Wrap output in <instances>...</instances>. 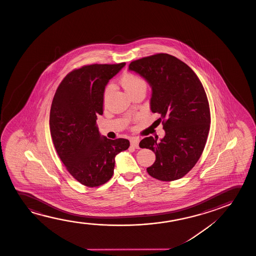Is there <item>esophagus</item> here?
Masks as SVG:
<instances>
[{
	"label": "esophagus",
	"mask_w": 256,
	"mask_h": 256,
	"mask_svg": "<svg viewBox=\"0 0 256 256\" xmlns=\"http://www.w3.org/2000/svg\"><path fill=\"white\" fill-rule=\"evenodd\" d=\"M139 142L140 140L136 138V137H133V138H131L130 139V144H131V146H133L134 148H139Z\"/></svg>",
	"instance_id": "34e87169"
}]
</instances>
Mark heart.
<instances>
[{
  "instance_id": "heart-1",
  "label": "heart",
  "mask_w": 256,
  "mask_h": 256,
  "mask_svg": "<svg viewBox=\"0 0 256 256\" xmlns=\"http://www.w3.org/2000/svg\"><path fill=\"white\" fill-rule=\"evenodd\" d=\"M120 82L126 94L130 96H132L134 94H136L140 90L146 91V88H147V82L145 81V80L136 74H125L122 75V77L120 78ZM111 91H112L111 86H108V88H106L105 92H104V100H106Z\"/></svg>"
}]
</instances>
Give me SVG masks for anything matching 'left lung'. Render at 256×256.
Listing matches in <instances>:
<instances>
[{
  "mask_svg": "<svg viewBox=\"0 0 256 256\" xmlns=\"http://www.w3.org/2000/svg\"><path fill=\"white\" fill-rule=\"evenodd\" d=\"M128 70L139 74L151 88L150 110L158 112L165 131L164 138L140 140L156 162L147 172L154 178H182L198 161L210 130L206 94L195 72L176 56L159 53L131 62Z\"/></svg>",
  "mask_w": 256,
  "mask_h": 256,
  "instance_id": "obj_1",
  "label": "left lung"
}]
</instances>
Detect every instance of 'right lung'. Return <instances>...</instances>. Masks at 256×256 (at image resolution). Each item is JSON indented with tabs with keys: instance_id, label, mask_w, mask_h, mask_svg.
I'll return each instance as SVG.
<instances>
[{
	"instance_id": "1",
	"label": "right lung",
	"mask_w": 256,
	"mask_h": 256,
	"mask_svg": "<svg viewBox=\"0 0 256 256\" xmlns=\"http://www.w3.org/2000/svg\"><path fill=\"white\" fill-rule=\"evenodd\" d=\"M125 64H95L72 70L53 98L50 112L53 144L70 175L88 187L108 182L116 154L130 147V140L108 139L96 126L97 116L103 114L106 86Z\"/></svg>"
}]
</instances>
